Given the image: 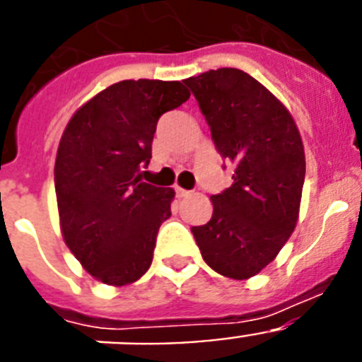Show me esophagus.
<instances>
[{"label": "esophagus", "instance_id": "1", "mask_svg": "<svg viewBox=\"0 0 362 362\" xmlns=\"http://www.w3.org/2000/svg\"><path fill=\"white\" fill-rule=\"evenodd\" d=\"M174 190H175V196H177L179 199H181V197H187V196H190V192H188V190H185V188H181V187H174Z\"/></svg>", "mask_w": 362, "mask_h": 362}]
</instances>
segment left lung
<instances>
[{"label":"left lung","mask_w":362,"mask_h":362,"mask_svg":"<svg viewBox=\"0 0 362 362\" xmlns=\"http://www.w3.org/2000/svg\"><path fill=\"white\" fill-rule=\"evenodd\" d=\"M233 183L212 196L206 225L192 226L204 263L230 279H250L272 263L299 217L305 146L288 108L239 69L185 79Z\"/></svg>","instance_id":"left-lung-1"}]
</instances>
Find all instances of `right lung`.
<instances>
[{
	"instance_id": "add662e5",
	"label": "right lung",
	"mask_w": 362,
	"mask_h": 362,
	"mask_svg": "<svg viewBox=\"0 0 362 362\" xmlns=\"http://www.w3.org/2000/svg\"><path fill=\"white\" fill-rule=\"evenodd\" d=\"M190 98L181 81L127 79L76 110L57 146L54 183L63 239L92 277L124 286L150 268L172 188L137 175L158 119Z\"/></svg>"
}]
</instances>
